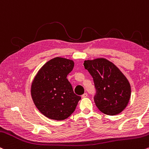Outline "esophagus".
<instances>
[{
	"instance_id": "esophagus-1",
	"label": "esophagus",
	"mask_w": 149,
	"mask_h": 149,
	"mask_svg": "<svg viewBox=\"0 0 149 149\" xmlns=\"http://www.w3.org/2000/svg\"><path fill=\"white\" fill-rule=\"evenodd\" d=\"M81 97H88V93H85L84 94L82 95V96H81Z\"/></svg>"
}]
</instances>
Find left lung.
Masks as SVG:
<instances>
[{
  "mask_svg": "<svg viewBox=\"0 0 149 149\" xmlns=\"http://www.w3.org/2000/svg\"><path fill=\"white\" fill-rule=\"evenodd\" d=\"M83 65L93 78L96 90L94 101L99 110L107 115L122 112L131 96L130 84L125 75L103 58L87 60Z\"/></svg>",
  "mask_w": 149,
  "mask_h": 149,
  "instance_id": "1",
  "label": "left lung"
}]
</instances>
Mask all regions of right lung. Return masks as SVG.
<instances>
[{"label":"right lung","instance_id":"1","mask_svg":"<svg viewBox=\"0 0 149 149\" xmlns=\"http://www.w3.org/2000/svg\"><path fill=\"white\" fill-rule=\"evenodd\" d=\"M74 62L56 57L45 63L32 81L31 95L37 108L48 118L63 120L76 109L81 96L73 93L66 77Z\"/></svg>","mask_w":149,"mask_h":149}]
</instances>
